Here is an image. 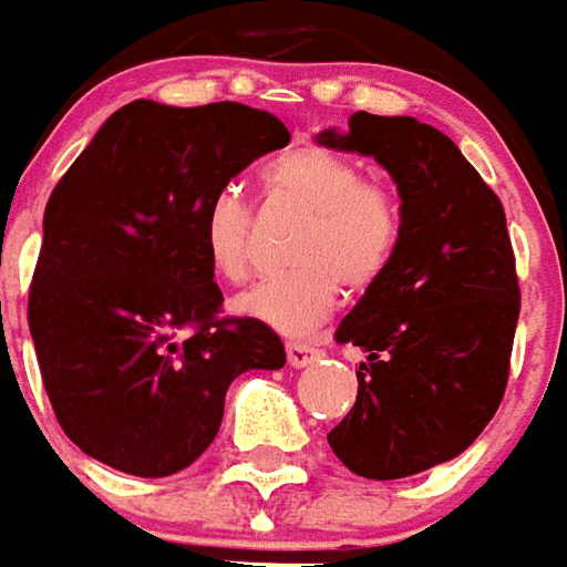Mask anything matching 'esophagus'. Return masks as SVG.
Here are the masks:
<instances>
[{"instance_id":"34e87169","label":"esophagus","mask_w":567,"mask_h":567,"mask_svg":"<svg viewBox=\"0 0 567 567\" xmlns=\"http://www.w3.org/2000/svg\"><path fill=\"white\" fill-rule=\"evenodd\" d=\"M317 357H320V351L311 348V344H305V341H290V344H287V363H290V367H311Z\"/></svg>"}]
</instances>
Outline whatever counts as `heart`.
Instances as JSON below:
<instances>
[{
    "mask_svg": "<svg viewBox=\"0 0 567 567\" xmlns=\"http://www.w3.org/2000/svg\"><path fill=\"white\" fill-rule=\"evenodd\" d=\"M265 195L305 213L287 275L265 277L238 296L235 311L284 336H308L339 305L341 284L369 290L391 268L403 240V204L391 186L363 179L354 158L327 146H296L262 171ZM204 252L228 284L252 271V216L235 192H223L204 213Z\"/></svg>",
    "mask_w": 567,
    "mask_h": 567,
    "instance_id": "heart-1",
    "label": "heart"
}]
</instances>
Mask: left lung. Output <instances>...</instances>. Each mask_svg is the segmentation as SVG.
I'll list each match as a JSON object with an SVG mask.
<instances>
[{
  "label": "left lung",
  "mask_w": 567,
  "mask_h": 567,
  "mask_svg": "<svg viewBox=\"0 0 567 567\" xmlns=\"http://www.w3.org/2000/svg\"><path fill=\"white\" fill-rule=\"evenodd\" d=\"M320 143L372 155L403 200L391 268L336 332L367 363L354 409L327 433L351 473L403 480L461 455L504 400L519 320L507 216L461 148L409 115L354 112L348 134Z\"/></svg>",
  "instance_id": "8db88e82"
}]
</instances>
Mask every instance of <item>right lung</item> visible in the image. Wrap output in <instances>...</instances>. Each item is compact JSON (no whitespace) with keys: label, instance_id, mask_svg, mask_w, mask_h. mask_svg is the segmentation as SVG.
<instances>
[{"label":"right lung","instance_id":"1","mask_svg":"<svg viewBox=\"0 0 567 567\" xmlns=\"http://www.w3.org/2000/svg\"><path fill=\"white\" fill-rule=\"evenodd\" d=\"M284 122L244 103L134 100L112 112L45 207L30 332L60 427L131 476H171L216 440L231 381L287 363L275 329L223 317L204 213Z\"/></svg>","mask_w":567,"mask_h":567}]
</instances>
